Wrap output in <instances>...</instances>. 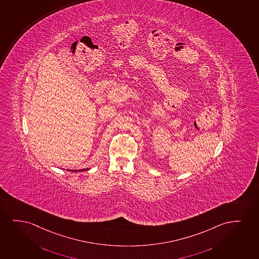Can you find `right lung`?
<instances>
[{"label":"right lung","instance_id":"1","mask_svg":"<svg viewBox=\"0 0 259 259\" xmlns=\"http://www.w3.org/2000/svg\"><path fill=\"white\" fill-rule=\"evenodd\" d=\"M88 169H89V168H86V169H79V170H72V169H71L70 171H72V172L84 171V170H88Z\"/></svg>","mask_w":259,"mask_h":259}]
</instances>
